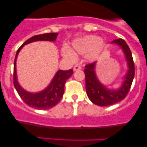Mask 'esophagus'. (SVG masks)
Listing matches in <instances>:
<instances>
[{"label":"esophagus","mask_w":147,"mask_h":147,"mask_svg":"<svg viewBox=\"0 0 147 147\" xmlns=\"http://www.w3.org/2000/svg\"><path fill=\"white\" fill-rule=\"evenodd\" d=\"M81 68H82V67H81L80 65H75V66H74L73 70H75V71H76V70H79Z\"/></svg>","instance_id":"obj_1"}]
</instances>
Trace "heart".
I'll use <instances>...</instances> for the list:
<instances>
[{"label":"heart","instance_id":"obj_1","mask_svg":"<svg viewBox=\"0 0 147 147\" xmlns=\"http://www.w3.org/2000/svg\"><path fill=\"white\" fill-rule=\"evenodd\" d=\"M103 45L104 43L100 37L95 35H88L72 43L73 51L67 47H63L62 48V54L65 58L71 61L75 60V53L82 55H87L89 60H94L102 52Z\"/></svg>","mask_w":147,"mask_h":147}]
</instances>
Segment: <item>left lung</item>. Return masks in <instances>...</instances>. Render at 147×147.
I'll list each match as a JSON object with an SVG mask.
<instances>
[{
  "label": "left lung",
  "mask_w": 147,
  "mask_h": 147,
  "mask_svg": "<svg viewBox=\"0 0 147 147\" xmlns=\"http://www.w3.org/2000/svg\"><path fill=\"white\" fill-rule=\"evenodd\" d=\"M112 43L117 44L122 48L129 65V70L120 88L116 90H110L99 82L95 72L96 61L87 64L84 69L88 97L93 104L101 106L112 105L125 98L129 92L135 76L134 62L129 45L122 38L114 40Z\"/></svg>",
  "instance_id": "8db88e82"
}]
</instances>
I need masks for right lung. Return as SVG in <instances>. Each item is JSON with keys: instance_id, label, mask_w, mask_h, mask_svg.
<instances>
[{"instance_id": "obj_1", "label": "right lung", "mask_w": 147, "mask_h": 147, "mask_svg": "<svg viewBox=\"0 0 147 147\" xmlns=\"http://www.w3.org/2000/svg\"><path fill=\"white\" fill-rule=\"evenodd\" d=\"M58 33H47L43 34L35 35L27 40L18 49L15 57L14 63V86L21 98L25 104L30 107L38 110H47L57 105L62 98L64 92V86L66 80L73 73L72 69L68 70H59L52 80L51 83L48 88L40 92L31 93L23 90L18 83L16 72V61L18 52L25 45L37 41H54L56 40Z\"/></svg>"}]
</instances>
